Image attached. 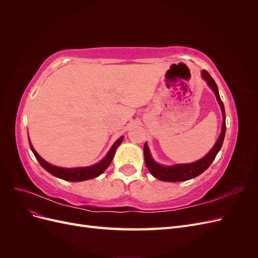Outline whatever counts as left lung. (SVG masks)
I'll return each instance as SVG.
<instances>
[{
  "instance_id": "obj_1",
  "label": "left lung",
  "mask_w": 258,
  "mask_h": 258,
  "mask_svg": "<svg viewBox=\"0 0 258 258\" xmlns=\"http://www.w3.org/2000/svg\"><path fill=\"white\" fill-rule=\"evenodd\" d=\"M202 77L204 80L208 83L209 87L212 89L215 93L217 102L221 106L222 114H223V126H222V132L220 137H218L216 143L214 146L211 148V151L205 156L204 158H201L198 161H195L191 163H182V165H175V166H162L159 165V163L156 162L150 152V148H148L147 144H144V160H145V165L148 169V171L156 177L160 179V181L163 182H182V181H187V179H190L192 177H196L200 175L202 172L210 167L211 163L213 162L215 159L217 153L220 152L221 147L224 142V138H225V132H226V115H225V108L223 101L221 100L220 93H218L217 89V85L214 82V80L211 77V75L204 70L201 72Z\"/></svg>"
}]
</instances>
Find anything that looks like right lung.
Returning a JSON list of instances; mask_svg holds the SVG:
<instances>
[{
  "label": "right lung",
  "mask_w": 258,
  "mask_h": 258,
  "mask_svg": "<svg viewBox=\"0 0 258 258\" xmlns=\"http://www.w3.org/2000/svg\"><path fill=\"white\" fill-rule=\"evenodd\" d=\"M122 139H123V137H120L118 140H117V141L111 147V150L108 151V153L106 154L105 157L100 162L96 163V165H93V166L84 167V168H61V167H57V166H52L47 161H45L41 157V156L36 153V151L34 150L30 141H29V144H30L31 150H32V152L35 156V158L37 159L38 162H40V165L46 171H47V172H49L53 176L66 179V181L82 182V181H86V179H91V178H95V177L99 176L108 166H110V163L112 162V160L114 158L116 148L120 145V143L122 142Z\"/></svg>",
  "instance_id": "1"
}]
</instances>
